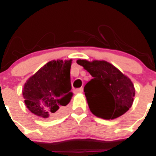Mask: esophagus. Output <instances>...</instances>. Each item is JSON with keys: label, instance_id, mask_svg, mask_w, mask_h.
Here are the masks:
<instances>
[{"label": "esophagus", "instance_id": "esophagus-1", "mask_svg": "<svg viewBox=\"0 0 156 156\" xmlns=\"http://www.w3.org/2000/svg\"><path fill=\"white\" fill-rule=\"evenodd\" d=\"M83 92V88H78V89H75L74 90V94H80V93Z\"/></svg>", "mask_w": 156, "mask_h": 156}]
</instances>
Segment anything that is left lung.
<instances>
[{
	"instance_id": "8db88e82",
	"label": "left lung",
	"mask_w": 156,
	"mask_h": 156,
	"mask_svg": "<svg viewBox=\"0 0 156 156\" xmlns=\"http://www.w3.org/2000/svg\"><path fill=\"white\" fill-rule=\"evenodd\" d=\"M93 78L84 87L90 111L101 118L112 120L129 110L133 102L135 89L133 82L118 69L105 61L79 59Z\"/></svg>"
}]
</instances>
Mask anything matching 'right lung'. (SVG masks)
I'll return each mask as SVG.
<instances>
[{"instance_id":"right-lung-1","label":"right lung","mask_w":156,"mask_h":156,"mask_svg":"<svg viewBox=\"0 0 156 156\" xmlns=\"http://www.w3.org/2000/svg\"><path fill=\"white\" fill-rule=\"evenodd\" d=\"M71 60H54L27 81L23 90L24 103L32 113L48 118L60 115L72 97Z\"/></svg>"}]
</instances>
